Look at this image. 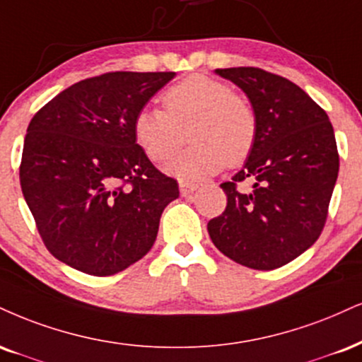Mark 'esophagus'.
Masks as SVG:
<instances>
[{
	"label": "esophagus",
	"instance_id": "obj_1",
	"mask_svg": "<svg viewBox=\"0 0 362 362\" xmlns=\"http://www.w3.org/2000/svg\"><path fill=\"white\" fill-rule=\"evenodd\" d=\"M197 184L192 182H180V195L182 197H190V194H194L197 190Z\"/></svg>",
	"mask_w": 362,
	"mask_h": 362
}]
</instances>
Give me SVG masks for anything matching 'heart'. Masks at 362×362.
I'll return each mask as SVG.
<instances>
[{"instance_id":"heart-1","label":"heart","mask_w":362,"mask_h":362,"mask_svg":"<svg viewBox=\"0 0 362 362\" xmlns=\"http://www.w3.org/2000/svg\"><path fill=\"white\" fill-rule=\"evenodd\" d=\"M165 106L141 107L133 119L136 143L148 158L163 162L182 143V128L192 141L165 170L182 180H199L228 165H239L250 156L258 124L255 111L241 95L212 77H185L162 95Z\"/></svg>"}]
</instances>
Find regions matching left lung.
Returning a JSON list of instances; mask_svg holds the SVG:
<instances>
[{
	"mask_svg": "<svg viewBox=\"0 0 362 362\" xmlns=\"http://www.w3.org/2000/svg\"><path fill=\"white\" fill-rule=\"evenodd\" d=\"M250 99L258 133L230 182L221 184L228 206L209 221L214 246L243 267L275 269L320 236L339 173L327 112L297 84L256 67L216 69ZM250 177V193L238 191Z\"/></svg>",
	"mask_w": 362,
	"mask_h": 362,
	"instance_id": "left-lung-1",
	"label": "left lung"
}]
</instances>
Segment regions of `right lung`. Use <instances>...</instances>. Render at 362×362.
Listing matches in <instances>:
<instances>
[{
    "label": "right lung",
    "mask_w": 362,
    "mask_h": 362,
    "mask_svg": "<svg viewBox=\"0 0 362 362\" xmlns=\"http://www.w3.org/2000/svg\"><path fill=\"white\" fill-rule=\"evenodd\" d=\"M175 72H110L57 94L30 121L21 192L47 250L110 276L153 246L177 180L148 160L133 119Z\"/></svg>",
    "instance_id": "right-lung-1"
}]
</instances>
